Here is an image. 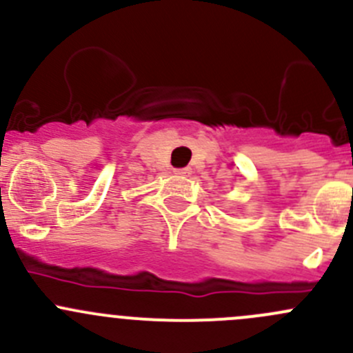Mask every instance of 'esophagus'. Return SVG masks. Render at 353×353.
<instances>
[{
	"instance_id": "esophagus-1",
	"label": "esophagus",
	"mask_w": 353,
	"mask_h": 353,
	"mask_svg": "<svg viewBox=\"0 0 353 353\" xmlns=\"http://www.w3.org/2000/svg\"><path fill=\"white\" fill-rule=\"evenodd\" d=\"M174 172H176L177 176H190L191 169H190V167H183V169H176Z\"/></svg>"
}]
</instances>
